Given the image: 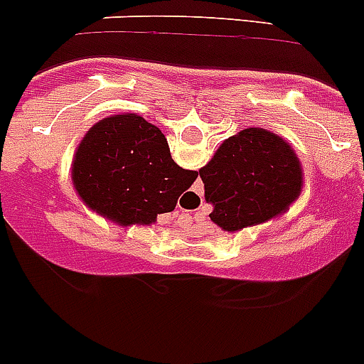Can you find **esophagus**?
I'll return each mask as SVG.
<instances>
[{
    "instance_id": "esophagus-1",
    "label": "esophagus",
    "mask_w": 364,
    "mask_h": 364,
    "mask_svg": "<svg viewBox=\"0 0 364 364\" xmlns=\"http://www.w3.org/2000/svg\"><path fill=\"white\" fill-rule=\"evenodd\" d=\"M174 218H178V223L179 225H192V215L188 214H179V215H174Z\"/></svg>"
}]
</instances>
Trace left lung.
<instances>
[{
    "instance_id": "8db88e82",
    "label": "left lung",
    "mask_w": 364,
    "mask_h": 364,
    "mask_svg": "<svg viewBox=\"0 0 364 364\" xmlns=\"http://www.w3.org/2000/svg\"><path fill=\"white\" fill-rule=\"evenodd\" d=\"M210 219L225 232H239L283 215L304 185L296 150L277 134L248 127L221 143L199 168Z\"/></svg>"
}]
</instances>
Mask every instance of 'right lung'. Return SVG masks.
Masks as SVG:
<instances>
[{
  "label": "right lung",
  "mask_w": 364,
  "mask_h": 364,
  "mask_svg": "<svg viewBox=\"0 0 364 364\" xmlns=\"http://www.w3.org/2000/svg\"><path fill=\"white\" fill-rule=\"evenodd\" d=\"M196 178V170L176 165L165 134L130 112L94 123L72 159L77 198L119 227L154 225Z\"/></svg>",
  "instance_id": "right-lung-1"
}]
</instances>
